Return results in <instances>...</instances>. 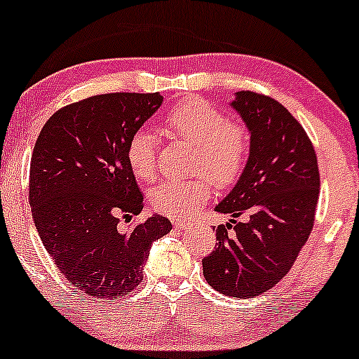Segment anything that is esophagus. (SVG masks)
Instances as JSON below:
<instances>
[{
  "label": "esophagus",
  "mask_w": 359,
  "mask_h": 359,
  "mask_svg": "<svg viewBox=\"0 0 359 359\" xmlns=\"http://www.w3.org/2000/svg\"><path fill=\"white\" fill-rule=\"evenodd\" d=\"M174 226L177 229H187L189 226H191V222H189V221H175Z\"/></svg>",
  "instance_id": "esophagus-1"
}]
</instances>
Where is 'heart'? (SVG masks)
<instances>
[{
	"mask_svg": "<svg viewBox=\"0 0 359 359\" xmlns=\"http://www.w3.org/2000/svg\"><path fill=\"white\" fill-rule=\"evenodd\" d=\"M167 127L196 147L194 168L204 172L189 180H168L150 194L152 205L168 217L194 214L209 201L210 182L219 187L234 184L243 174L249 155V133L243 125L229 122L221 110L204 100H189L175 107L165 120ZM128 167L138 179L152 180L157 172V137L140 128L127 145Z\"/></svg>",
	"mask_w": 359,
	"mask_h": 359,
	"instance_id": "1",
	"label": "heart"
}]
</instances>
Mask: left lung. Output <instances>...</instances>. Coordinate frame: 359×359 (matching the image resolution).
I'll return each mask as SVG.
<instances>
[{
	"mask_svg": "<svg viewBox=\"0 0 359 359\" xmlns=\"http://www.w3.org/2000/svg\"><path fill=\"white\" fill-rule=\"evenodd\" d=\"M229 105L249 130V157L215 205L232 219L215 229V250L202 259V269L215 291L248 299L276 286L294 264L313 231L319 172L309 137L279 102L237 92Z\"/></svg>",
	"mask_w": 359,
	"mask_h": 359,
	"instance_id": "left-lung-1",
	"label": "left lung"
}]
</instances>
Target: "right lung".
<instances>
[{
	"label": "right lung",
	"instance_id": "add662e5",
	"mask_svg": "<svg viewBox=\"0 0 359 359\" xmlns=\"http://www.w3.org/2000/svg\"><path fill=\"white\" fill-rule=\"evenodd\" d=\"M162 102L161 93L95 95L51 115L38 135L29 165L33 221L75 292L127 296L144 279L150 245L170 232L161 214L118 229V215L144 209L127 145Z\"/></svg>",
	"mask_w": 359,
	"mask_h": 359
}]
</instances>
